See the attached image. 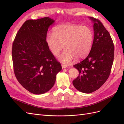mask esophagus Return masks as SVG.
<instances>
[{"mask_svg": "<svg viewBox=\"0 0 124 124\" xmlns=\"http://www.w3.org/2000/svg\"><path fill=\"white\" fill-rule=\"evenodd\" d=\"M62 69H65V68H67V67L66 65H62Z\"/></svg>", "mask_w": 124, "mask_h": 124, "instance_id": "34e87169", "label": "esophagus"}]
</instances>
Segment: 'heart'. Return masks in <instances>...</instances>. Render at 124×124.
<instances>
[{
	"label": "heart",
	"instance_id": "heart-1",
	"mask_svg": "<svg viewBox=\"0 0 124 124\" xmlns=\"http://www.w3.org/2000/svg\"><path fill=\"white\" fill-rule=\"evenodd\" d=\"M93 32L88 26L72 24L56 26L53 32H48L46 43L52 53L57 56L63 47L65 50L58 59L62 63L70 65L73 60H80L89 53L93 42Z\"/></svg>",
	"mask_w": 124,
	"mask_h": 124
}]
</instances>
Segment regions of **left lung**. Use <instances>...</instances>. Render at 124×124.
<instances>
[{
    "mask_svg": "<svg viewBox=\"0 0 124 124\" xmlns=\"http://www.w3.org/2000/svg\"><path fill=\"white\" fill-rule=\"evenodd\" d=\"M93 22L94 38L89 54L73 67L79 72L72 82L78 91L89 93L98 89L110 76L114 56V46L109 32L98 19Z\"/></svg>",
    "mask_w": 124,
    "mask_h": 124,
    "instance_id": "1",
    "label": "left lung"
}]
</instances>
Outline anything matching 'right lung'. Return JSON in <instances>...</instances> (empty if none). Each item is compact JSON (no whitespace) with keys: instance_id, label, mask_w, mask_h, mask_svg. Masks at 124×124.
<instances>
[{"instance_id":"1","label":"right lung","mask_w":124,"mask_h":124,"mask_svg":"<svg viewBox=\"0 0 124 124\" xmlns=\"http://www.w3.org/2000/svg\"><path fill=\"white\" fill-rule=\"evenodd\" d=\"M54 22L48 17L26 21L13 43L15 76L24 88L34 94L50 91L62 69L46 41L48 28Z\"/></svg>"}]
</instances>
